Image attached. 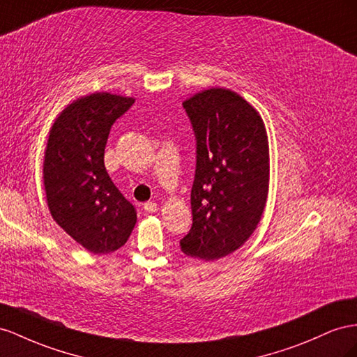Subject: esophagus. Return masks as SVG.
Here are the masks:
<instances>
[{"instance_id":"obj_1","label":"esophagus","mask_w":357,"mask_h":357,"mask_svg":"<svg viewBox=\"0 0 357 357\" xmlns=\"http://www.w3.org/2000/svg\"><path fill=\"white\" fill-rule=\"evenodd\" d=\"M144 210L149 211V213H153V211L158 210V204L155 201H149V202H146V204H144Z\"/></svg>"}]
</instances>
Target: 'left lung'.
Masks as SVG:
<instances>
[{
	"instance_id": "obj_1",
	"label": "left lung",
	"mask_w": 357,
	"mask_h": 357,
	"mask_svg": "<svg viewBox=\"0 0 357 357\" xmlns=\"http://www.w3.org/2000/svg\"><path fill=\"white\" fill-rule=\"evenodd\" d=\"M197 142L186 255L218 259L242 246L264 211L268 147L258 112L231 90L211 89L183 103Z\"/></svg>"
}]
</instances>
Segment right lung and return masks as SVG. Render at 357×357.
I'll return each instance as SVG.
<instances>
[{"label":"right lung","mask_w":357,"mask_h":357,"mask_svg":"<svg viewBox=\"0 0 357 357\" xmlns=\"http://www.w3.org/2000/svg\"><path fill=\"white\" fill-rule=\"evenodd\" d=\"M132 98L96 93L69 105L55 120L43 162L45 190L54 220L93 254H109L128 242L137 208L105 168L112 124Z\"/></svg>","instance_id":"1"}]
</instances>
